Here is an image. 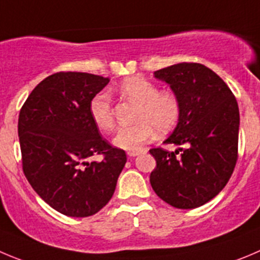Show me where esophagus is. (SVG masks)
Here are the masks:
<instances>
[{"label": "esophagus", "instance_id": "1", "mask_svg": "<svg viewBox=\"0 0 260 260\" xmlns=\"http://www.w3.org/2000/svg\"><path fill=\"white\" fill-rule=\"evenodd\" d=\"M144 152H146V150H133V151H128V156H137Z\"/></svg>", "mask_w": 260, "mask_h": 260}]
</instances>
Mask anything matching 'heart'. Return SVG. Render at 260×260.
<instances>
[{"label": "heart", "instance_id": "obj_1", "mask_svg": "<svg viewBox=\"0 0 260 260\" xmlns=\"http://www.w3.org/2000/svg\"><path fill=\"white\" fill-rule=\"evenodd\" d=\"M119 91L124 97L138 104L135 119L137 122L116 132L113 142L123 150L141 149L156 133L171 131L181 114L178 97L171 91H159L152 82L141 77L127 78L120 83ZM92 120L104 132L114 129L111 101L108 93H99L89 105Z\"/></svg>", "mask_w": 260, "mask_h": 260}]
</instances>
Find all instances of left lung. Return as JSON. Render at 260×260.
Wrapping results in <instances>:
<instances>
[{
    "label": "left lung",
    "instance_id": "left-lung-1",
    "mask_svg": "<svg viewBox=\"0 0 260 260\" xmlns=\"http://www.w3.org/2000/svg\"><path fill=\"white\" fill-rule=\"evenodd\" d=\"M169 84L181 105L178 123L164 144L169 152L150 150L156 168L150 174L152 190L178 209H193L223 190L237 161L240 113L229 86L212 69L181 62L154 72Z\"/></svg>",
    "mask_w": 260,
    "mask_h": 260
}]
</instances>
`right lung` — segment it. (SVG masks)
<instances>
[{
	"label": "right lung",
	"instance_id": "obj_1",
	"mask_svg": "<svg viewBox=\"0 0 260 260\" xmlns=\"http://www.w3.org/2000/svg\"><path fill=\"white\" fill-rule=\"evenodd\" d=\"M110 79L60 72L43 79L21 108L18 133L23 172L33 190L68 217L96 214L113 196L127 161L92 120L89 105ZM103 154L101 162H88Z\"/></svg>",
	"mask_w": 260,
	"mask_h": 260
}]
</instances>
